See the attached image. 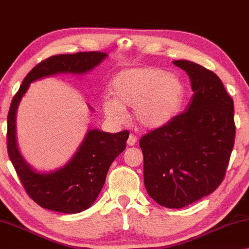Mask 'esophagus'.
I'll use <instances>...</instances> for the list:
<instances>
[{"mask_svg": "<svg viewBox=\"0 0 249 249\" xmlns=\"http://www.w3.org/2000/svg\"><path fill=\"white\" fill-rule=\"evenodd\" d=\"M136 143H137V136H134V134L130 133V136L128 138V141H127V144L129 146H132V145L136 144Z\"/></svg>", "mask_w": 249, "mask_h": 249, "instance_id": "obj_1", "label": "esophagus"}]
</instances>
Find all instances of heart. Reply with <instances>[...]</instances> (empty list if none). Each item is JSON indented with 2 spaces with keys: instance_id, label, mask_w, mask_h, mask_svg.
<instances>
[{
  "instance_id": "b5f03b06",
  "label": "heart",
  "mask_w": 249,
  "mask_h": 249,
  "mask_svg": "<svg viewBox=\"0 0 249 249\" xmlns=\"http://www.w3.org/2000/svg\"><path fill=\"white\" fill-rule=\"evenodd\" d=\"M113 97L104 102L109 119L122 122L125 108H134V118L146 129L164 125L175 115L182 97L181 83L176 76L152 68L121 71L111 84Z\"/></svg>"
}]
</instances>
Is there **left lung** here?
I'll return each instance as SVG.
<instances>
[{
    "label": "left lung",
    "instance_id": "left-lung-1",
    "mask_svg": "<svg viewBox=\"0 0 249 249\" xmlns=\"http://www.w3.org/2000/svg\"><path fill=\"white\" fill-rule=\"evenodd\" d=\"M188 74L187 110L140 140L147 194L179 209L212 194L223 180L235 139L234 103L219 76L191 61H173Z\"/></svg>",
    "mask_w": 249,
    "mask_h": 249
}]
</instances>
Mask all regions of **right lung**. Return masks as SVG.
Instances as JSON below:
<instances>
[{"mask_svg":"<svg viewBox=\"0 0 249 249\" xmlns=\"http://www.w3.org/2000/svg\"><path fill=\"white\" fill-rule=\"evenodd\" d=\"M106 58L107 53L97 51L50 56L26 75L12 100L7 116L8 156L29 197L48 210L78 213L89 209L104 187L113 160L124 151L129 132L124 130L108 133L89 129L75 154L64 166L51 172H38L26 162L17 146V108L30 83L56 74H85Z\"/></svg>","mask_w":249,"mask_h":249,"instance_id":"add662e5","label":"right lung"}]
</instances>
